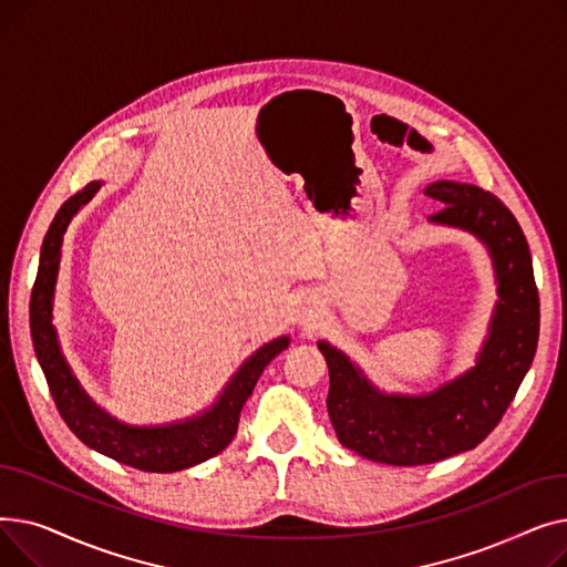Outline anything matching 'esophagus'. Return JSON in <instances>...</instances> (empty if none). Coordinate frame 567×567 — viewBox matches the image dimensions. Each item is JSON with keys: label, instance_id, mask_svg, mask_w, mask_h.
<instances>
[{"label": "esophagus", "instance_id": "esophagus-1", "mask_svg": "<svg viewBox=\"0 0 567 567\" xmlns=\"http://www.w3.org/2000/svg\"><path fill=\"white\" fill-rule=\"evenodd\" d=\"M319 312H321V306L317 301H306L299 310V321L306 326V323L315 321L319 317Z\"/></svg>", "mask_w": 567, "mask_h": 567}]
</instances>
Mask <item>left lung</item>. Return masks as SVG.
<instances>
[{
    "label": "left lung",
    "instance_id": "8db88e82",
    "mask_svg": "<svg viewBox=\"0 0 567 567\" xmlns=\"http://www.w3.org/2000/svg\"><path fill=\"white\" fill-rule=\"evenodd\" d=\"M425 193L445 204L430 223L473 234L492 257L498 301L475 365L423 395L385 393L344 351L317 342L329 365L326 406L340 443L393 466L432 464L475 449L511 406L540 336L530 250L511 208L460 182H434Z\"/></svg>",
    "mask_w": 567,
    "mask_h": 567
}]
</instances>
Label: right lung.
I'll return each instance as SVG.
<instances>
[{
  "mask_svg": "<svg viewBox=\"0 0 567 567\" xmlns=\"http://www.w3.org/2000/svg\"><path fill=\"white\" fill-rule=\"evenodd\" d=\"M101 186L103 182H92L69 197L56 212L43 238L39 274L32 289V301H29V329H32L37 359L59 413L84 445L140 471H184L212 460L231 443L238 427V415H241L257 379L261 377L264 368L289 347V338L280 336L248 355L246 363L231 374L216 402L186 421L165 425H128L116 421L80 385L69 361L64 359L62 347H59L56 329L52 323L54 287L59 261H62L64 234L73 216L84 204L92 202Z\"/></svg>",
  "mask_w": 567,
  "mask_h": 567,
  "instance_id": "add662e5",
  "label": "right lung"
}]
</instances>
